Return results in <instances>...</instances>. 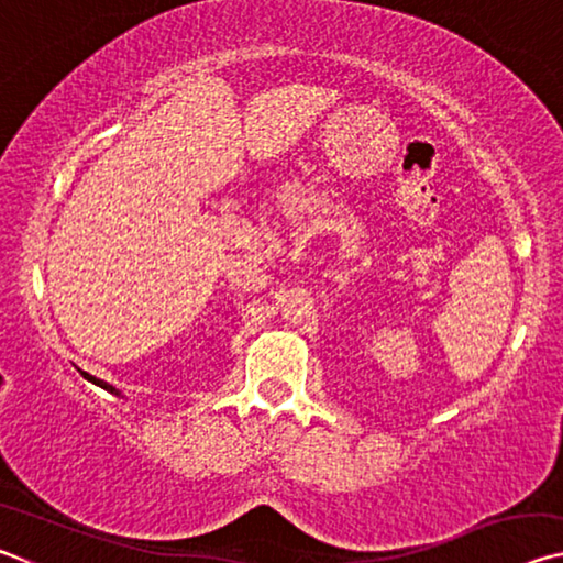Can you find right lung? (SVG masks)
I'll return each mask as SVG.
<instances>
[{
  "instance_id": "add662e5",
  "label": "right lung",
  "mask_w": 563,
  "mask_h": 563,
  "mask_svg": "<svg viewBox=\"0 0 563 563\" xmlns=\"http://www.w3.org/2000/svg\"><path fill=\"white\" fill-rule=\"evenodd\" d=\"M84 377L89 379V383H93L97 387H101V389H107V393H111V395H117V397H123L121 395V389H117L113 385H109V383H103V379H99V377H93V375H89V373H81Z\"/></svg>"
}]
</instances>
